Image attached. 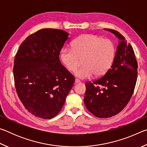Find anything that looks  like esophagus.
I'll use <instances>...</instances> for the list:
<instances>
[{"label": "esophagus", "instance_id": "34e87169", "mask_svg": "<svg viewBox=\"0 0 147 147\" xmlns=\"http://www.w3.org/2000/svg\"><path fill=\"white\" fill-rule=\"evenodd\" d=\"M74 82H75V83L76 84H79V83H80L81 82H80V80L79 79H78V78H76L75 79V80H74Z\"/></svg>", "mask_w": 147, "mask_h": 147}]
</instances>
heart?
<instances>
[{"label":"heart","instance_id":"heart-1","mask_svg":"<svg viewBox=\"0 0 147 147\" xmlns=\"http://www.w3.org/2000/svg\"><path fill=\"white\" fill-rule=\"evenodd\" d=\"M72 49L63 48L60 53L61 61L67 69L74 72L83 61L84 66L76 72L81 79L100 77L109 70L115 57L113 42L93 34H84L72 42Z\"/></svg>","mask_w":147,"mask_h":147}]
</instances>
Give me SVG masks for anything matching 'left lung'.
Segmentation results:
<instances>
[{"label": "left lung", "instance_id": "8db88e82", "mask_svg": "<svg viewBox=\"0 0 147 147\" xmlns=\"http://www.w3.org/2000/svg\"><path fill=\"white\" fill-rule=\"evenodd\" d=\"M119 39L111 68L102 77L86 84L84 104L98 118L118 114L132 96L138 78V62L132 47L117 31L104 28Z\"/></svg>", "mask_w": 147, "mask_h": 147}]
</instances>
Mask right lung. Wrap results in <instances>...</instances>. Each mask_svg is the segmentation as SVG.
Returning a JSON list of instances; mask_svg holds the SVG:
<instances>
[{
    "mask_svg": "<svg viewBox=\"0 0 147 147\" xmlns=\"http://www.w3.org/2000/svg\"><path fill=\"white\" fill-rule=\"evenodd\" d=\"M68 36L62 30H39L27 37L16 55L13 72L17 93L27 110L38 117H54L74 85V76L59 58Z\"/></svg>",
    "mask_w": 147,
    "mask_h": 147,
    "instance_id": "add662e5",
    "label": "right lung"
}]
</instances>
